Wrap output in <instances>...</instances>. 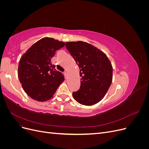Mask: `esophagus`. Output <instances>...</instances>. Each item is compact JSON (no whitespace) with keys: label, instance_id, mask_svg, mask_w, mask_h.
<instances>
[{"label":"esophagus","instance_id":"esophagus-1","mask_svg":"<svg viewBox=\"0 0 149 149\" xmlns=\"http://www.w3.org/2000/svg\"><path fill=\"white\" fill-rule=\"evenodd\" d=\"M63 74H64V75H65V78H67V75H68L67 72H66V71H65L64 73H63Z\"/></svg>","mask_w":149,"mask_h":149}]
</instances>
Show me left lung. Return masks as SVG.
<instances>
[{
    "instance_id": "left-lung-1",
    "label": "left lung",
    "mask_w": 149,
    "mask_h": 149,
    "mask_svg": "<svg viewBox=\"0 0 149 149\" xmlns=\"http://www.w3.org/2000/svg\"><path fill=\"white\" fill-rule=\"evenodd\" d=\"M66 47L79 68L80 88L73 93L82 105L91 106L104 97L112 81V66L106 54L88 43H66Z\"/></svg>"
}]
</instances>
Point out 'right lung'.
<instances>
[{
	"mask_svg": "<svg viewBox=\"0 0 149 149\" xmlns=\"http://www.w3.org/2000/svg\"><path fill=\"white\" fill-rule=\"evenodd\" d=\"M65 45L63 42L45 37L32 45L20 58L18 76L24 91L33 100H50L64 76L51 63L56 50Z\"/></svg>",
	"mask_w": 149,
	"mask_h": 149,
	"instance_id": "right-lung-1",
	"label": "right lung"
}]
</instances>
